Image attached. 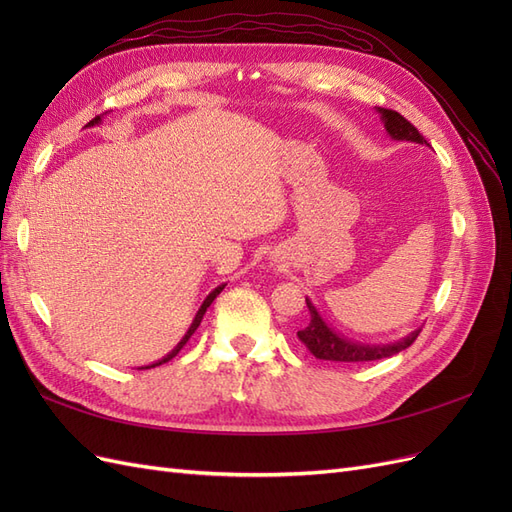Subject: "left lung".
Listing matches in <instances>:
<instances>
[{"label": "left lung", "instance_id": "left-lung-1", "mask_svg": "<svg viewBox=\"0 0 512 512\" xmlns=\"http://www.w3.org/2000/svg\"><path fill=\"white\" fill-rule=\"evenodd\" d=\"M382 113V121L384 128L397 141H412V143H425L423 134L418 132L412 123L399 115L393 108H378ZM307 309H309V324L305 329H301L297 333V337L301 339V344H305V348L312 352L316 359L322 361H339V363H365V361H378V359H386V356H393L401 350H406L408 346L414 344V339L421 333V329L414 331L412 335H408L406 339H401L397 344H386V346H363V344H352L348 339L339 337L335 331H331L327 327V322L320 318V314L316 312V307L312 305V301L305 299Z\"/></svg>", "mask_w": 512, "mask_h": 512}]
</instances>
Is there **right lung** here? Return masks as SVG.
I'll return each mask as SVG.
<instances>
[{"label":"right lung","instance_id":"1","mask_svg":"<svg viewBox=\"0 0 512 512\" xmlns=\"http://www.w3.org/2000/svg\"><path fill=\"white\" fill-rule=\"evenodd\" d=\"M98 121H100V115H98V117H94V119H91V121L87 123V126H94V123H98ZM224 286H226V284H222V286H218V288H215V290H213V292L209 294V297L205 299V303H203V305H200V309H198V314H196V318H194V322H192V327L188 329V333H185V337H183V339H181V342L177 344V348H175L173 352H170V354H166L162 361H158V363H153V365H147V367H143V369H151V367H156V365H162V363L170 361V359H173V356H177V354H179V350H181V348H183L185 344H188V339L192 337V333H194V331H196V329L200 327V320H203V316H205V312H207V307H209V305L213 303V299H215V297H218V294H220V292L224 290Z\"/></svg>","mask_w":512,"mask_h":512}]
</instances>
